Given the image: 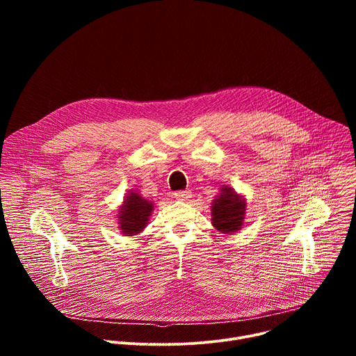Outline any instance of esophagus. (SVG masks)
Masks as SVG:
<instances>
[{
	"mask_svg": "<svg viewBox=\"0 0 356 356\" xmlns=\"http://www.w3.org/2000/svg\"><path fill=\"white\" fill-rule=\"evenodd\" d=\"M175 198L177 201H188L191 198V191H188V190L177 191V193H175Z\"/></svg>",
	"mask_w": 356,
	"mask_h": 356,
	"instance_id": "obj_1",
	"label": "esophagus"
}]
</instances>
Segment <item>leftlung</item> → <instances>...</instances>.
<instances>
[{
  "label": "left lung",
  "instance_id": "obj_1",
  "mask_svg": "<svg viewBox=\"0 0 356 356\" xmlns=\"http://www.w3.org/2000/svg\"><path fill=\"white\" fill-rule=\"evenodd\" d=\"M246 216V200L231 186L222 184L211 202V224L221 234L241 231Z\"/></svg>",
  "mask_w": 356,
  "mask_h": 356
}]
</instances>
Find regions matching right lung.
Segmentation results:
<instances>
[{
  "mask_svg": "<svg viewBox=\"0 0 356 356\" xmlns=\"http://www.w3.org/2000/svg\"><path fill=\"white\" fill-rule=\"evenodd\" d=\"M154 207V202L143 198L138 191L129 190L117 214L118 228L124 236H132L142 232L149 222Z\"/></svg>",
  "mask_w": 356,
  "mask_h": 356,
  "instance_id": "1",
  "label": "right lung"
}]
</instances>
